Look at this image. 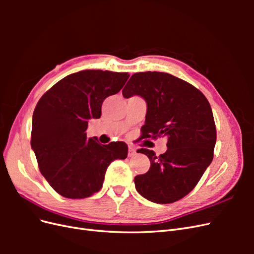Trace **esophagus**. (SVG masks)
I'll use <instances>...</instances> for the list:
<instances>
[{
    "mask_svg": "<svg viewBox=\"0 0 254 254\" xmlns=\"http://www.w3.org/2000/svg\"><path fill=\"white\" fill-rule=\"evenodd\" d=\"M135 149L133 148V147H131V146H130L129 147V149H128V157H133V156H135Z\"/></svg>",
    "mask_w": 254,
    "mask_h": 254,
    "instance_id": "1",
    "label": "esophagus"
}]
</instances>
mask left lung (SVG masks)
Returning <instances> with one entry per match:
<instances>
[{"label":"left lung","mask_w":254,"mask_h":254,"mask_svg":"<svg viewBox=\"0 0 254 254\" xmlns=\"http://www.w3.org/2000/svg\"><path fill=\"white\" fill-rule=\"evenodd\" d=\"M123 95H140L147 103L142 139L167 137L162 155L136 150L150 160L148 172L134 177L137 193L161 204L180 200L197 186L214 157L216 126L209 101L193 84L162 72L133 74Z\"/></svg>","instance_id":"left-lung-1"}]
</instances>
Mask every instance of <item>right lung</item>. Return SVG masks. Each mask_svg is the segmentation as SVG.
I'll list each match as a JSON object with an SVG mask.
<instances>
[{
	"mask_svg": "<svg viewBox=\"0 0 254 254\" xmlns=\"http://www.w3.org/2000/svg\"><path fill=\"white\" fill-rule=\"evenodd\" d=\"M128 73L84 70L66 76L48 90L33 114L30 145L40 173L61 196L90 197L103 188L107 167L126 159L124 142L102 145L88 139L90 119H99L107 97L117 94Z\"/></svg>",
	"mask_w": 254,
	"mask_h": 254,
	"instance_id": "obj_1",
	"label": "right lung"
}]
</instances>
